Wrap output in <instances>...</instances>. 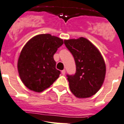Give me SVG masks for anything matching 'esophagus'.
I'll use <instances>...</instances> for the list:
<instances>
[{
	"label": "esophagus",
	"mask_w": 124,
	"mask_h": 124,
	"mask_svg": "<svg viewBox=\"0 0 124 124\" xmlns=\"http://www.w3.org/2000/svg\"><path fill=\"white\" fill-rule=\"evenodd\" d=\"M65 72H66V71H65V69H64V70H63L61 71V74H62L63 75H65Z\"/></svg>",
	"instance_id": "1"
}]
</instances>
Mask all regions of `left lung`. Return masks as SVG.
<instances>
[{
	"label": "left lung",
	"mask_w": 124,
	"mask_h": 124,
	"mask_svg": "<svg viewBox=\"0 0 124 124\" xmlns=\"http://www.w3.org/2000/svg\"><path fill=\"white\" fill-rule=\"evenodd\" d=\"M72 54L76 73L67 74L71 92L78 98L92 96L100 89L105 76V65L98 50L84 37L64 41Z\"/></svg>",
	"instance_id": "obj_1"
}]
</instances>
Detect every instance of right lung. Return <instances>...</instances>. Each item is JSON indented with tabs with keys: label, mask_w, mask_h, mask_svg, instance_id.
Listing matches in <instances>:
<instances>
[{
	"label": "right lung",
	"mask_w": 124,
	"mask_h": 124,
	"mask_svg": "<svg viewBox=\"0 0 124 124\" xmlns=\"http://www.w3.org/2000/svg\"><path fill=\"white\" fill-rule=\"evenodd\" d=\"M63 40L50 34H41L23 47L18 60L19 76L26 87L40 93L53 84L61 72L55 68L54 55Z\"/></svg>",
	"instance_id": "add662e5"
}]
</instances>
